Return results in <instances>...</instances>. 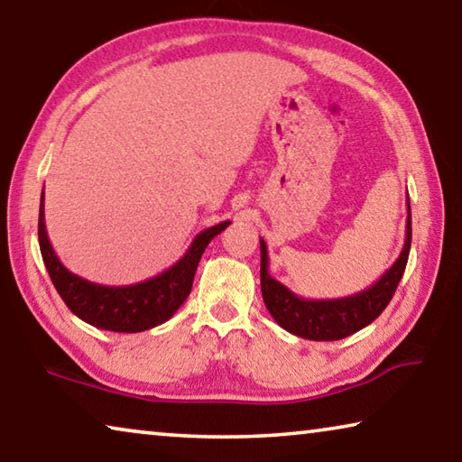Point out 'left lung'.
<instances>
[{
	"instance_id": "1",
	"label": "left lung",
	"mask_w": 462,
	"mask_h": 462,
	"mask_svg": "<svg viewBox=\"0 0 462 462\" xmlns=\"http://www.w3.org/2000/svg\"><path fill=\"white\" fill-rule=\"evenodd\" d=\"M411 246V208L408 198L405 242L397 261L371 287L338 300H306L269 273L267 242L261 238V291L264 306L283 330L306 340H340L363 330L381 316L403 277Z\"/></svg>"
}]
</instances>
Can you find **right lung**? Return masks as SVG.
I'll return each instance as SVG.
<instances>
[{"label": "right lung", "mask_w": 462, "mask_h": 462, "mask_svg": "<svg viewBox=\"0 0 462 462\" xmlns=\"http://www.w3.org/2000/svg\"><path fill=\"white\" fill-rule=\"evenodd\" d=\"M228 226L230 222H220L199 232L181 259L156 277L118 287L93 283L75 275L60 263L44 226V191L41 195V216H38V242L54 289L77 318L99 330L143 332L165 324L183 306L187 295L191 293L203 250Z\"/></svg>", "instance_id": "add662e5"}]
</instances>
